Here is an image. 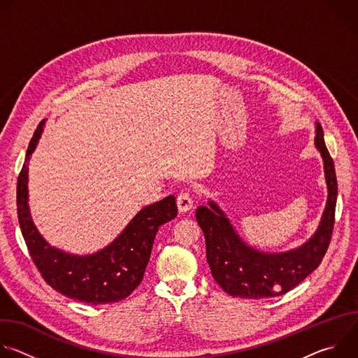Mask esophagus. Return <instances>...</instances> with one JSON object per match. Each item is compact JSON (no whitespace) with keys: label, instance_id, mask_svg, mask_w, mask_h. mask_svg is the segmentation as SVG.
<instances>
[{"label":"esophagus","instance_id":"obj_1","mask_svg":"<svg viewBox=\"0 0 358 358\" xmlns=\"http://www.w3.org/2000/svg\"><path fill=\"white\" fill-rule=\"evenodd\" d=\"M192 206H194V201H192V196L188 192H181L177 196V207H178V211L181 214L188 213L192 208Z\"/></svg>","mask_w":358,"mask_h":358}]
</instances>
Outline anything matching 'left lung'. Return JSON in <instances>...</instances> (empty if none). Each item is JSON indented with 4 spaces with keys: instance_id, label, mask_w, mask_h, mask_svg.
Here are the masks:
<instances>
[{
    "instance_id": "8db88e82",
    "label": "left lung",
    "mask_w": 358,
    "mask_h": 358,
    "mask_svg": "<svg viewBox=\"0 0 358 358\" xmlns=\"http://www.w3.org/2000/svg\"><path fill=\"white\" fill-rule=\"evenodd\" d=\"M315 144L323 159L327 202L316 232L303 245L286 252L258 250L238 235L215 201L210 199L208 206L196 208L195 218L206 236L207 262L213 278L228 294L243 299L280 296L296 287L320 265L334 225L337 178L319 122H316Z\"/></svg>"
}]
</instances>
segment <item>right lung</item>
<instances>
[{"label":"right lung","mask_w":358,"mask_h":358,"mask_svg":"<svg viewBox=\"0 0 358 358\" xmlns=\"http://www.w3.org/2000/svg\"><path fill=\"white\" fill-rule=\"evenodd\" d=\"M43 126L45 120L29 141L17 182L18 221L31 258L45 282L69 299L87 304L120 301L143 280L159 228L177 217L176 196L141 208L117 238L94 253L75 255L50 246L36 229L28 203V166Z\"/></svg>","instance_id":"add662e5"}]
</instances>
